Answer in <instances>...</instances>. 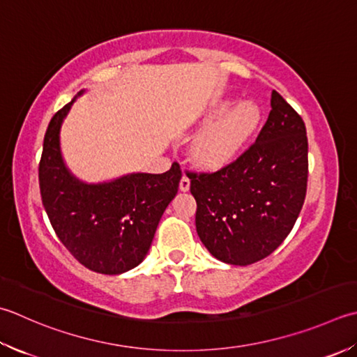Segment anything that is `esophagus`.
<instances>
[{"mask_svg": "<svg viewBox=\"0 0 357 357\" xmlns=\"http://www.w3.org/2000/svg\"><path fill=\"white\" fill-rule=\"evenodd\" d=\"M179 188L183 192H188V188H190V179H188V176H185V174L179 181Z\"/></svg>", "mask_w": 357, "mask_h": 357, "instance_id": "34e87169", "label": "esophagus"}]
</instances>
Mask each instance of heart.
I'll return each mask as SVG.
<instances>
[{"label":"heart","mask_w":357,"mask_h":357,"mask_svg":"<svg viewBox=\"0 0 357 357\" xmlns=\"http://www.w3.org/2000/svg\"><path fill=\"white\" fill-rule=\"evenodd\" d=\"M227 103H218L208 113V121H215L198 136L192 146L193 158L204 167H221L230 162L241 151L255 130L260 111L252 102H241L227 112Z\"/></svg>","instance_id":"obj_1"}]
</instances>
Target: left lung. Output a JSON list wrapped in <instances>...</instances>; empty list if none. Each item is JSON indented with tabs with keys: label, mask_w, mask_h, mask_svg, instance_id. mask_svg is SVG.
<instances>
[{
	"label": "left lung",
	"mask_w": 357,
	"mask_h": 357,
	"mask_svg": "<svg viewBox=\"0 0 357 357\" xmlns=\"http://www.w3.org/2000/svg\"><path fill=\"white\" fill-rule=\"evenodd\" d=\"M257 141L212 173L187 172L197 199V232L218 260L248 266L280 246L302 211L308 184L303 119L272 91Z\"/></svg>",
	"instance_id": "obj_1"
}]
</instances>
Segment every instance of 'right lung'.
<instances>
[{
	"instance_id": "1",
	"label": "right lung",
	"mask_w": 357,
	"mask_h": 357,
	"mask_svg": "<svg viewBox=\"0 0 357 357\" xmlns=\"http://www.w3.org/2000/svg\"><path fill=\"white\" fill-rule=\"evenodd\" d=\"M73 103L47 125L38 167L41 201L55 234L77 261L99 274L117 275L145 258L183 172L173 162L160 174L131 173L109 183H82L69 173L60 151L61 122Z\"/></svg>"
}]
</instances>
